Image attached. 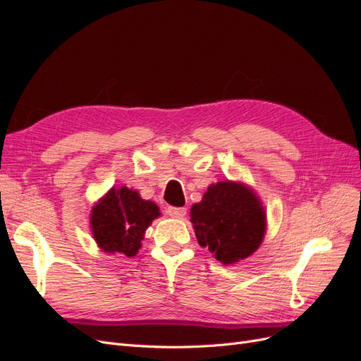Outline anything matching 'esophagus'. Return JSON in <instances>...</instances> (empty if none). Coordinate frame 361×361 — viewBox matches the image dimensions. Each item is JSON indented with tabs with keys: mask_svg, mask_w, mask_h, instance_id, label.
Instances as JSON below:
<instances>
[{
	"mask_svg": "<svg viewBox=\"0 0 361 361\" xmlns=\"http://www.w3.org/2000/svg\"><path fill=\"white\" fill-rule=\"evenodd\" d=\"M167 214L173 218H183L185 214H187V209L185 207H176V206H169L167 207Z\"/></svg>",
	"mask_w": 361,
	"mask_h": 361,
	"instance_id": "obj_1",
	"label": "esophagus"
}]
</instances>
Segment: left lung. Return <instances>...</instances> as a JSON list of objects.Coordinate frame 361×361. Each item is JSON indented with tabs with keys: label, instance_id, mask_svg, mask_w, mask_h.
<instances>
[{
	"label": "left lung",
	"instance_id": "1",
	"mask_svg": "<svg viewBox=\"0 0 361 361\" xmlns=\"http://www.w3.org/2000/svg\"><path fill=\"white\" fill-rule=\"evenodd\" d=\"M191 221L202 247L224 265L253 255L265 233V212L244 185H211L200 203L191 207Z\"/></svg>",
	"mask_w": 361,
	"mask_h": 361
}]
</instances>
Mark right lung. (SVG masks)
<instances>
[{
    "label": "right lung",
    "mask_w": 361,
    "mask_h": 361,
    "mask_svg": "<svg viewBox=\"0 0 361 361\" xmlns=\"http://www.w3.org/2000/svg\"><path fill=\"white\" fill-rule=\"evenodd\" d=\"M159 215L154 202L143 200L137 191L111 188L92 211V232L106 253L135 256L149 224Z\"/></svg>",
    "instance_id": "add662e5"
}]
</instances>
